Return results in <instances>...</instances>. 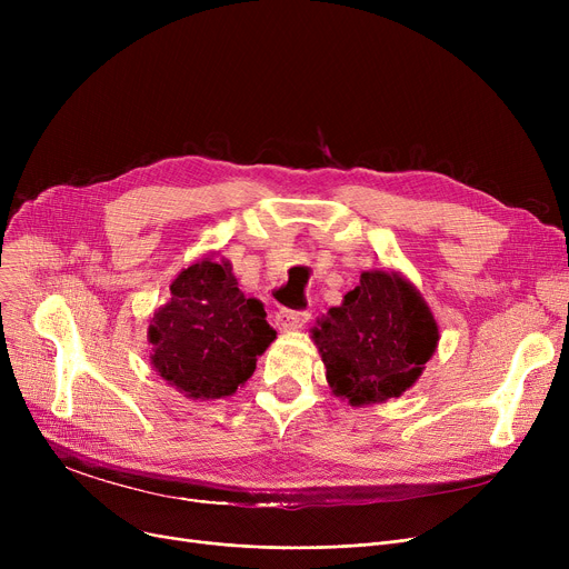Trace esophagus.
I'll use <instances>...</instances> for the list:
<instances>
[{
	"label": "esophagus",
	"mask_w": 569,
	"mask_h": 569,
	"mask_svg": "<svg viewBox=\"0 0 569 569\" xmlns=\"http://www.w3.org/2000/svg\"><path fill=\"white\" fill-rule=\"evenodd\" d=\"M309 311H292V309H281L277 311L274 320H277V327L281 332H295V330H302L305 322L309 320Z\"/></svg>",
	"instance_id": "esophagus-1"
}]
</instances>
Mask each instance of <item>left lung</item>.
Returning a JSON list of instances; mask_svg holds the SVG:
<instances>
[{
  "instance_id": "obj_1",
  "label": "left lung",
  "mask_w": 569,
  "mask_h": 569,
  "mask_svg": "<svg viewBox=\"0 0 569 569\" xmlns=\"http://www.w3.org/2000/svg\"><path fill=\"white\" fill-rule=\"evenodd\" d=\"M332 395L355 408L397 399L420 380L440 332L417 290L395 269H367L360 286L311 327Z\"/></svg>"
}]
</instances>
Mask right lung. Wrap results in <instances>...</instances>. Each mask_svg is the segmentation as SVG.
I'll use <instances>...</instances> for the list:
<instances>
[{
    "label": "right lung",
    "mask_w": 569,
    "mask_h": 569,
    "mask_svg": "<svg viewBox=\"0 0 569 569\" xmlns=\"http://www.w3.org/2000/svg\"><path fill=\"white\" fill-rule=\"evenodd\" d=\"M207 253L170 283V300L149 320V362L193 401L226 399L256 371L277 339L264 307L237 286L230 260Z\"/></svg>",
    "instance_id": "obj_1"
}]
</instances>
